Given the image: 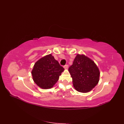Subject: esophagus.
Segmentation results:
<instances>
[{"instance_id": "34e87169", "label": "esophagus", "mask_w": 124, "mask_h": 124, "mask_svg": "<svg viewBox=\"0 0 124 124\" xmlns=\"http://www.w3.org/2000/svg\"><path fill=\"white\" fill-rule=\"evenodd\" d=\"M68 67V65L67 64H66V65L64 66V68L65 69H67Z\"/></svg>"}]
</instances>
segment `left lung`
I'll return each mask as SVG.
<instances>
[{
    "label": "left lung",
    "mask_w": 124,
    "mask_h": 124,
    "mask_svg": "<svg viewBox=\"0 0 124 124\" xmlns=\"http://www.w3.org/2000/svg\"><path fill=\"white\" fill-rule=\"evenodd\" d=\"M68 71L74 87L79 92H89L99 82L100 73L98 67L84 55L77 54Z\"/></svg>",
    "instance_id": "obj_1"
}]
</instances>
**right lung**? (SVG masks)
Returning <instances> with one entry per match:
<instances>
[{
  "instance_id": "add662e5",
  "label": "right lung",
  "mask_w": 124,
  "mask_h": 124,
  "mask_svg": "<svg viewBox=\"0 0 124 124\" xmlns=\"http://www.w3.org/2000/svg\"><path fill=\"white\" fill-rule=\"evenodd\" d=\"M64 68L51 54L41 58L35 64L31 75L35 83L43 89L53 87Z\"/></svg>"
}]
</instances>
